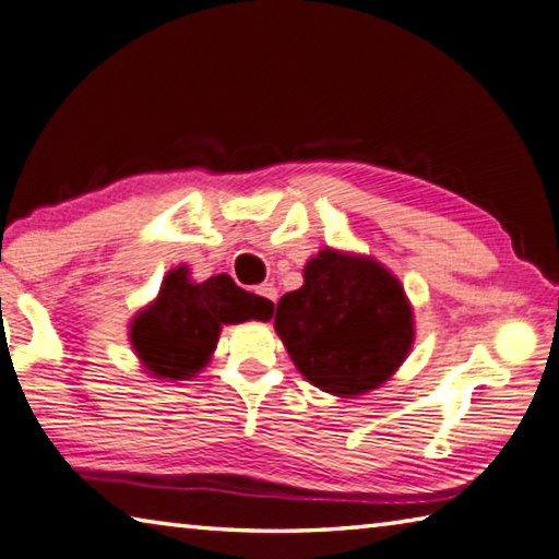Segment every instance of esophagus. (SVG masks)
Instances as JSON below:
<instances>
[{
    "label": "esophagus",
    "mask_w": 559,
    "mask_h": 559,
    "mask_svg": "<svg viewBox=\"0 0 559 559\" xmlns=\"http://www.w3.org/2000/svg\"><path fill=\"white\" fill-rule=\"evenodd\" d=\"M254 295L264 301V307H267L270 311L274 309V305H277V289H274V285H270V282H264V285L254 289Z\"/></svg>",
    "instance_id": "esophagus-1"
}]
</instances>
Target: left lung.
Returning a JSON list of instances; mask_svg holds the SVG:
<instances>
[{
	"label": "left lung",
	"mask_w": 559,
	"mask_h": 559,
	"mask_svg": "<svg viewBox=\"0 0 559 559\" xmlns=\"http://www.w3.org/2000/svg\"><path fill=\"white\" fill-rule=\"evenodd\" d=\"M274 329L299 373L341 397L383 385L415 338L413 309L393 274L336 250L307 262L305 287L280 299Z\"/></svg>",
	"instance_id": "1"
}]
</instances>
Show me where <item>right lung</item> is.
Segmentation results:
<instances>
[{
  "label": "right lung",
  "instance_id": "1",
  "mask_svg": "<svg viewBox=\"0 0 559 559\" xmlns=\"http://www.w3.org/2000/svg\"><path fill=\"white\" fill-rule=\"evenodd\" d=\"M272 311L228 274L193 285L186 267H179L166 274L154 305L132 321L130 338L152 376L183 380L209 364L223 324L267 321Z\"/></svg>",
  "mask_w": 559,
  "mask_h": 559
}]
</instances>
